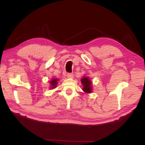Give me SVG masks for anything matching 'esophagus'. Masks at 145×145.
Returning a JSON list of instances; mask_svg holds the SVG:
<instances>
[{"instance_id": "34e87169", "label": "esophagus", "mask_w": 145, "mask_h": 145, "mask_svg": "<svg viewBox=\"0 0 145 145\" xmlns=\"http://www.w3.org/2000/svg\"><path fill=\"white\" fill-rule=\"evenodd\" d=\"M67 77L69 78H73V74H72V73H68Z\"/></svg>"}]
</instances>
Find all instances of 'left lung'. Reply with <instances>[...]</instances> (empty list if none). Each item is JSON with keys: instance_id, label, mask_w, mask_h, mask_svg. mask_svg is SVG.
<instances>
[{"instance_id": "left-lung-1", "label": "left lung", "mask_w": 145, "mask_h": 145, "mask_svg": "<svg viewBox=\"0 0 145 145\" xmlns=\"http://www.w3.org/2000/svg\"><path fill=\"white\" fill-rule=\"evenodd\" d=\"M81 83L83 85L82 90L86 93H91L92 92V83L90 78L88 76H83L81 79Z\"/></svg>"}]
</instances>
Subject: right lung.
Instances as JSON below:
<instances>
[{"label":"right lung","instance_id":"obj_1","mask_svg":"<svg viewBox=\"0 0 145 145\" xmlns=\"http://www.w3.org/2000/svg\"><path fill=\"white\" fill-rule=\"evenodd\" d=\"M58 81H59V79H58L57 78H52L51 80L49 82V84H50V87H49V88H50V90H52V89H54L56 88Z\"/></svg>","mask_w":145,"mask_h":145}]
</instances>
